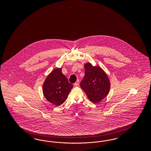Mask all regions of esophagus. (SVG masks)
Here are the masks:
<instances>
[{"label": "esophagus", "instance_id": "obj_1", "mask_svg": "<svg viewBox=\"0 0 151 151\" xmlns=\"http://www.w3.org/2000/svg\"><path fill=\"white\" fill-rule=\"evenodd\" d=\"M78 83H79V80H78L76 81V82L74 83V85H75V86H77L78 85Z\"/></svg>", "mask_w": 151, "mask_h": 151}]
</instances>
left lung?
Masks as SVG:
<instances>
[{"label": "left lung", "mask_w": 151, "mask_h": 151, "mask_svg": "<svg viewBox=\"0 0 151 151\" xmlns=\"http://www.w3.org/2000/svg\"><path fill=\"white\" fill-rule=\"evenodd\" d=\"M85 76L80 86L89 100L97 104L107 95L110 88V80L105 73L99 66L85 65Z\"/></svg>", "instance_id": "left-lung-1"}]
</instances>
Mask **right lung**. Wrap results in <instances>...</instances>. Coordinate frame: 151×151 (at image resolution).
<instances>
[{
    "instance_id": "right-lung-1",
    "label": "right lung",
    "mask_w": 151,
    "mask_h": 151,
    "mask_svg": "<svg viewBox=\"0 0 151 151\" xmlns=\"http://www.w3.org/2000/svg\"><path fill=\"white\" fill-rule=\"evenodd\" d=\"M73 87V84L69 83L62 73L61 69H56L46 78L43 84V93L49 102L59 106L66 101Z\"/></svg>"
}]
</instances>
